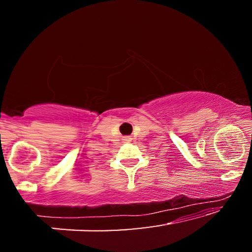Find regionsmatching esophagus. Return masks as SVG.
I'll return each instance as SVG.
<instances>
[{"instance_id": "obj_1", "label": "esophagus", "mask_w": 252, "mask_h": 252, "mask_svg": "<svg viewBox=\"0 0 252 252\" xmlns=\"http://www.w3.org/2000/svg\"><path fill=\"white\" fill-rule=\"evenodd\" d=\"M124 142H126V143H128L129 141H130V137H128V136H126V137H124Z\"/></svg>"}]
</instances>
